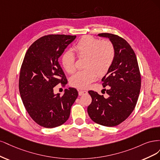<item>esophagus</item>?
I'll return each mask as SVG.
<instances>
[{"instance_id": "1", "label": "esophagus", "mask_w": 160, "mask_h": 160, "mask_svg": "<svg viewBox=\"0 0 160 160\" xmlns=\"http://www.w3.org/2000/svg\"><path fill=\"white\" fill-rule=\"evenodd\" d=\"M88 93V92L86 91V90H80L78 92V94L80 96H82V95H84V94H86Z\"/></svg>"}]
</instances>
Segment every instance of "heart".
I'll use <instances>...</instances> for the list:
<instances>
[{"label": "heart", "instance_id": "heart-1", "mask_svg": "<svg viewBox=\"0 0 160 160\" xmlns=\"http://www.w3.org/2000/svg\"><path fill=\"white\" fill-rule=\"evenodd\" d=\"M74 50L80 58H86L84 68L71 78L72 86L84 89L94 81L98 75L103 76L110 70L115 58V48L109 40H100L86 36L78 40ZM76 58L71 51L62 56V64L68 74L76 71Z\"/></svg>", "mask_w": 160, "mask_h": 160}]
</instances>
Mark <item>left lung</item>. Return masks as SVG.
Instances as JSON below:
<instances>
[{"instance_id": "1", "label": "left lung", "mask_w": 160, "mask_h": 160, "mask_svg": "<svg viewBox=\"0 0 160 160\" xmlns=\"http://www.w3.org/2000/svg\"><path fill=\"white\" fill-rule=\"evenodd\" d=\"M98 37L109 38L115 48V58L111 68L102 78L108 98L90 90L92 103L88 107L91 119L98 124L113 127L130 116L140 94L141 76L134 51L123 38L110 33Z\"/></svg>"}]
</instances>
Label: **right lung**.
I'll return each instance as SVG.
<instances>
[{
    "label": "right lung",
    "instance_id": "right-lung-1",
    "mask_svg": "<svg viewBox=\"0 0 160 160\" xmlns=\"http://www.w3.org/2000/svg\"><path fill=\"white\" fill-rule=\"evenodd\" d=\"M76 38L44 36L36 40L25 54L20 72V94L28 114L41 126L52 128L63 124L78 96L74 88L65 89L62 96L54 93V87L68 83L58 58Z\"/></svg>",
    "mask_w": 160,
    "mask_h": 160
}]
</instances>
